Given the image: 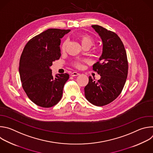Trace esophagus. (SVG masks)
Instances as JSON below:
<instances>
[{
  "label": "esophagus",
  "mask_w": 153,
  "mask_h": 153,
  "mask_svg": "<svg viewBox=\"0 0 153 153\" xmlns=\"http://www.w3.org/2000/svg\"><path fill=\"white\" fill-rule=\"evenodd\" d=\"M80 74L77 72H73L71 74V76H73V77H74V76H79Z\"/></svg>",
  "instance_id": "1"
}]
</instances>
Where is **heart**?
Segmentation results:
<instances>
[{
    "mask_svg": "<svg viewBox=\"0 0 153 153\" xmlns=\"http://www.w3.org/2000/svg\"><path fill=\"white\" fill-rule=\"evenodd\" d=\"M75 39H77L79 43H80L82 48L88 47L90 48L93 45L94 42V39L91 35H89L86 33H78L75 36ZM66 47V41H63L62 43L60 49L62 52H64ZM83 60H79L76 61L74 63V65L77 68H81L82 66V63Z\"/></svg>",
    "mask_w": 153,
    "mask_h": 153,
    "instance_id": "obj_1",
    "label": "heart"
}]
</instances>
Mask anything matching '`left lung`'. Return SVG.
<instances>
[{
  "mask_svg": "<svg viewBox=\"0 0 153 153\" xmlns=\"http://www.w3.org/2000/svg\"><path fill=\"white\" fill-rule=\"evenodd\" d=\"M92 27L103 42L102 56L93 66L100 79L96 81L89 77L84 88L85 96L91 103L102 106L113 102L121 93L127 78L128 63L123 42L117 34L99 25Z\"/></svg>",
  "mask_w": 153,
  "mask_h": 153,
  "instance_id": "8db88e82",
  "label": "left lung"
}]
</instances>
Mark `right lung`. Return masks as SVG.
I'll return each mask as SVG.
<instances>
[{
  "mask_svg": "<svg viewBox=\"0 0 153 153\" xmlns=\"http://www.w3.org/2000/svg\"><path fill=\"white\" fill-rule=\"evenodd\" d=\"M70 30L50 28L30 39L20 56L19 74L23 89L37 105L50 108L61 99L67 73L52 76L50 67L59 59L60 39Z\"/></svg>",
  "mask_w": 153,
  "mask_h": 153,
  "instance_id": "add662e5",
  "label": "right lung"
}]
</instances>
